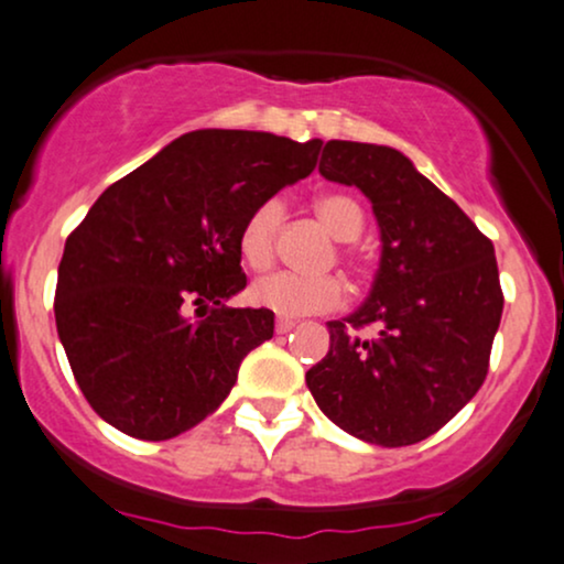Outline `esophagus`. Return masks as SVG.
Wrapping results in <instances>:
<instances>
[{
    "mask_svg": "<svg viewBox=\"0 0 564 564\" xmlns=\"http://www.w3.org/2000/svg\"><path fill=\"white\" fill-rule=\"evenodd\" d=\"M294 327H296V323H294V319H278V323H275V333H289V330H294Z\"/></svg>",
    "mask_w": 564,
    "mask_h": 564,
    "instance_id": "34e87169",
    "label": "esophagus"
}]
</instances>
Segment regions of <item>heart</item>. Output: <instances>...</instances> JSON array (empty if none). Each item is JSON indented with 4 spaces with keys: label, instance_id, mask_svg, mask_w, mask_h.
<instances>
[{
    "label": "heart",
    "instance_id": "heart-1",
    "mask_svg": "<svg viewBox=\"0 0 564 564\" xmlns=\"http://www.w3.org/2000/svg\"><path fill=\"white\" fill-rule=\"evenodd\" d=\"M315 213L338 241L359 239L365 229V210L351 195H340V192L319 195L315 199ZM281 220V199H268L249 213L239 231V252L249 268L260 270L270 265ZM249 299L281 317H306L338 310L346 302V286L335 275L304 278L296 273H270L249 286Z\"/></svg>",
    "mask_w": 564,
    "mask_h": 564
}]
</instances>
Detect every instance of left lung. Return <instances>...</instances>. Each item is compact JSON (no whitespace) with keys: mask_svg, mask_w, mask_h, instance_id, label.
<instances>
[{"mask_svg":"<svg viewBox=\"0 0 564 564\" xmlns=\"http://www.w3.org/2000/svg\"><path fill=\"white\" fill-rule=\"evenodd\" d=\"M319 174L359 187L380 226V268L367 302L327 323L330 351L306 372L319 411L382 447L442 430L487 380L502 317L495 247L401 151L325 142ZM375 324V339L352 330Z\"/></svg>","mask_w":564,"mask_h":564,"instance_id":"8db88e82","label":"left lung"}]
</instances>
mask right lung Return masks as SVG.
Wrapping results in <instances>:
<instances>
[{
  "label": "right lung",
  "mask_w": 564,
  "mask_h": 564,
  "mask_svg": "<svg viewBox=\"0 0 564 564\" xmlns=\"http://www.w3.org/2000/svg\"><path fill=\"white\" fill-rule=\"evenodd\" d=\"M323 140L195 130L93 203L67 237L56 333L85 401L138 440H171L218 409L273 312L231 310L247 286L239 231L258 205L312 174ZM189 305L205 321L183 315Z\"/></svg>",
  "instance_id": "1"
}]
</instances>
